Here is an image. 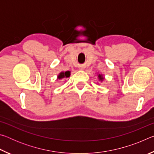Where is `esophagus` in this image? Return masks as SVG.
<instances>
[{
  "label": "esophagus",
  "instance_id": "34e87169",
  "mask_svg": "<svg viewBox=\"0 0 154 154\" xmlns=\"http://www.w3.org/2000/svg\"><path fill=\"white\" fill-rule=\"evenodd\" d=\"M79 69L80 70H83V67H81V68H79Z\"/></svg>",
  "mask_w": 154,
  "mask_h": 154
}]
</instances>
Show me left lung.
I'll return each instance as SVG.
<instances>
[{"mask_svg": "<svg viewBox=\"0 0 154 154\" xmlns=\"http://www.w3.org/2000/svg\"><path fill=\"white\" fill-rule=\"evenodd\" d=\"M97 75H98V79L99 82H103L104 79H105V77H104L103 75L101 74V73H98Z\"/></svg>", "mask_w": 154, "mask_h": 154, "instance_id": "left-lung-1", "label": "left lung"}]
</instances>
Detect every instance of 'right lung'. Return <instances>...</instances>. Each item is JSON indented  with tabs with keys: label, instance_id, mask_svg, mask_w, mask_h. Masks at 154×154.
Wrapping results in <instances>:
<instances>
[{
	"label": "right lung",
	"instance_id": "1",
	"mask_svg": "<svg viewBox=\"0 0 154 154\" xmlns=\"http://www.w3.org/2000/svg\"><path fill=\"white\" fill-rule=\"evenodd\" d=\"M71 76V71H62L60 72L57 76V80H60L62 79H64V78H69Z\"/></svg>",
	"mask_w": 154,
	"mask_h": 154
}]
</instances>
